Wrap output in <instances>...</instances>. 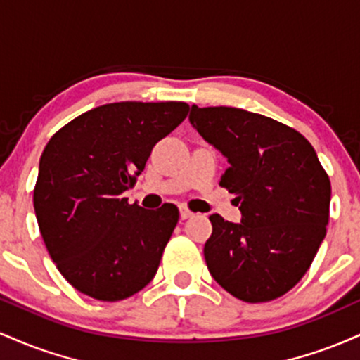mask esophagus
Instances as JSON below:
<instances>
[{
    "label": "esophagus",
    "instance_id": "34e87169",
    "mask_svg": "<svg viewBox=\"0 0 360 360\" xmlns=\"http://www.w3.org/2000/svg\"><path fill=\"white\" fill-rule=\"evenodd\" d=\"M179 214H181V218H183V220H188V218H191L194 213L191 212V210L186 208V206H181V208H179Z\"/></svg>",
    "mask_w": 360,
    "mask_h": 360
}]
</instances>
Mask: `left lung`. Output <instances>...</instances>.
Masks as SVG:
<instances>
[{
	"label": "left lung",
	"instance_id": "left-lung-1",
	"mask_svg": "<svg viewBox=\"0 0 360 360\" xmlns=\"http://www.w3.org/2000/svg\"><path fill=\"white\" fill-rule=\"evenodd\" d=\"M189 122L229 159L220 186L233 193L240 223L210 217V274L235 298L266 303L307 274L326 235L328 174L295 128L230 106L198 108Z\"/></svg>",
	"mask_w": 360,
	"mask_h": 360
}]
</instances>
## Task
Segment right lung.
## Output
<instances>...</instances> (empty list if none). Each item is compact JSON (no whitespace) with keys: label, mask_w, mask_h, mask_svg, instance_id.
Returning a JSON list of instances; mask_svg holds the SVG:
<instances>
[{"label":"right lung","mask_w":360,"mask_h":360,"mask_svg":"<svg viewBox=\"0 0 360 360\" xmlns=\"http://www.w3.org/2000/svg\"><path fill=\"white\" fill-rule=\"evenodd\" d=\"M183 101H122L79 115L40 157L34 208L49 255L69 284L120 301L154 279L179 210L147 212L123 198L152 148L186 118Z\"/></svg>","instance_id":"obj_1"}]
</instances>
